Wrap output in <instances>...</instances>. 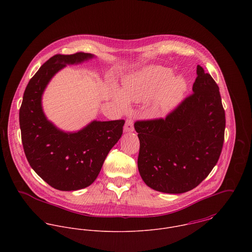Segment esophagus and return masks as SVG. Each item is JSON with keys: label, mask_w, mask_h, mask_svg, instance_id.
<instances>
[{"label": "esophagus", "mask_w": 252, "mask_h": 252, "mask_svg": "<svg viewBox=\"0 0 252 252\" xmlns=\"http://www.w3.org/2000/svg\"><path fill=\"white\" fill-rule=\"evenodd\" d=\"M134 131V122L131 118L126 120L125 126H124V132H133Z\"/></svg>", "instance_id": "34e87169"}]
</instances>
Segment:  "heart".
<instances>
[{
    "label": "heart",
    "mask_w": 252,
    "mask_h": 252,
    "mask_svg": "<svg viewBox=\"0 0 252 252\" xmlns=\"http://www.w3.org/2000/svg\"><path fill=\"white\" fill-rule=\"evenodd\" d=\"M188 83L182 74H173V70L160 65H150L126 76L122 92L115 91L113 99L123 109L131 102H145L152 98V108L158 115H166L176 108L187 91Z\"/></svg>",
    "instance_id": "heart-1"
}]
</instances>
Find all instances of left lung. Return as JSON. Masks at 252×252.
Wrapping results in <instances>:
<instances>
[{"label": "left lung", "mask_w": 252, "mask_h": 252, "mask_svg": "<svg viewBox=\"0 0 252 252\" xmlns=\"http://www.w3.org/2000/svg\"><path fill=\"white\" fill-rule=\"evenodd\" d=\"M192 90L166 118L134 125L140 140V175L156 191L180 194L195 188L219 159L225 111L218 85L200 65Z\"/></svg>", "instance_id": "left-lung-1"}]
</instances>
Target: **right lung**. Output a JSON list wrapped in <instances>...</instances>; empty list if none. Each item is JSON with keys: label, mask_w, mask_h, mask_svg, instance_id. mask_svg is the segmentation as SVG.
Instances as JSON below:
<instances>
[{"label": "right lung", "mask_w": 252, "mask_h": 252, "mask_svg": "<svg viewBox=\"0 0 252 252\" xmlns=\"http://www.w3.org/2000/svg\"><path fill=\"white\" fill-rule=\"evenodd\" d=\"M94 57L84 52L51 57L30 79L19 109L21 139L30 166L46 183L61 191L92 184L123 132L124 120H93L77 132H64L43 112L41 98L51 78L67 65Z\"/></svg>", "instance_id": "add662e5"}]
</instances>
